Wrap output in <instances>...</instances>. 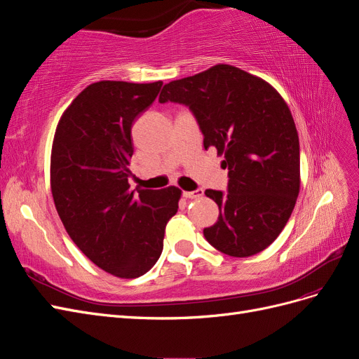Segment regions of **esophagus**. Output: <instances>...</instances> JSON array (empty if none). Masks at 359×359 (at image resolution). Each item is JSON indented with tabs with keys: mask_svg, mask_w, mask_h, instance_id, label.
I'll return each mask as SVG.
<instances>
[{
	"mask_svg": "<svg viewBox=\"0 0 359 359\" xmlns=\"http://www.w3.org/2000/svg\"><path fill=\"white\" fill-rule=\"evenodd\" d=\"M184 198L187 199H199L203 196V190H194V191H184L182 193Z\"/></svg>",
	"mask_w": 359,
	"mask_h": 359,
	"instance_id": "1",
	"label": "esophagus"
}]
</instances>
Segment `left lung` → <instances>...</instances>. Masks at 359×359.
Returning a JSON list of instances; mask_svg holds the SVG:
<instances>
[{"label": "left lung", "mask_w": 359, "mask_h": 359, "mask_svg": "<svg viewBox=\"0 0 359 359\" xmlns=\"http://www.w3.org/2000/svg\"><path fill=\"white\" fill-rule=\"evenodd\" d=\"M160 103L187 104L229 169L227 193L206 190L219 220L203 235L219 252L247 257L283 231L299 193V139L287 103L273 85L229 64L163 86Z\"/></svg>", "instance_id": "8db88e82"}]
</instances>
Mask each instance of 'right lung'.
Returning <instances> with one entry per match:
<instances>
[{
	"label": "right lung",
	"mask_w": 359,
	"mask_h": 359,
	"mask_svg": "<svg viewBox=\"0 0 359 359\" xmlns=\"http://www.w3.org/2000/svg\"><path fill=\"white\" fill-rule=\"evenodd\" d=\"M163 82H94L62 112L50 151V190L73 243L94 265L136 278L156 265L181 190L130 189L135 118Z\"/></svg>",
	"instance_id": "1"
}]
</instances>
